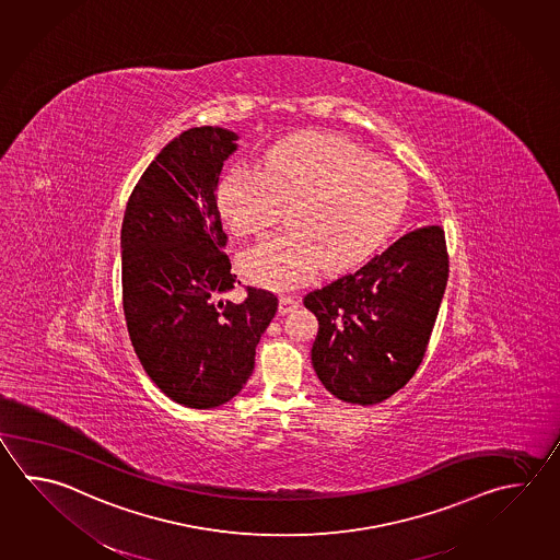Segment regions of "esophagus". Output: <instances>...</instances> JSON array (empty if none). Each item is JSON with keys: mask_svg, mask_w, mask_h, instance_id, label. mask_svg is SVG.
<instances>
[{"mask_svg": "<svg viewBox=\"0 0 560 560\" xmlns=\"http://www.w3.org/2000/svg\"><path fill=\"white\" fill-rule=\"evenodd\" d=\"M296 306H299V301L295 296L281 295V299H279V315H287V313L295 311Z\"/></svg>", "mask_w": 560, "mask_h": 560, "instance_id": "obj_1", "label": "esophagus"}]
</instances>
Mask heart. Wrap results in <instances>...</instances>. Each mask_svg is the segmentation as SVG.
Segmentation results:
<instances>
[{
	"mask_svg": "<svg viewBox=\"0 0 560 560\" xmlns=\"http://www.w3.org/2000/svg\"><path fill=\"white\" fill-rule=\"evenodd\" d=\"M408 203L398 166L330 135H299L275 144L261 172L232 168L218 186L223 222L240 237L259 235L287 208L289 230L240 257L255 283L291 289L325 265L340 273L364 264L388 240Z\"/></svg>",
	"mask_w": 560,
	"mask_h": 560,
	"instance_id": "b5f03b06",
	"label": "heart"
}]
</instances>
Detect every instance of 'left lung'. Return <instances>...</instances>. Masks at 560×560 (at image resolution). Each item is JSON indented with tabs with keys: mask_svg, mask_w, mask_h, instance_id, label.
<instances>
[{
	"mask_svg": "<svg viewBox=\"0 0 560 560\" xmlns=\"http://www.w3.org/2000/svg\"><path fill=\"white\" fill-rule=\"evenodd\" d=\"M447 273L443 230L425 225L308 293L303 303L318 320L311 360L323 386L360 406L400 390L428 349Z\"/></svg>",
	"mask_w": 560,
	"mask_h": 560,
	"instance_id": "left-lung-1",
	"label": "left lung"
}]
</instances>
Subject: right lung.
<instances>
[{
  "instance_id": "1",
  "label": "right lung",
  "mask_w": 560,
  "mask_h": 560,
  "mask_svg": "<svg viewBox=\"0 0 560 560\" xmlns=\"http://www.w3.org/2000/svg\"><path fill=\"white\" fill-rule=\"evenodd\" d=\"M240 137L222 127L184 130L138 179L120 230L128 335L148 376L168 398L208 410L240 394L277 296L228 293L235 275L223 245L218 184Z\"/></svg>"
}]
</instances>
